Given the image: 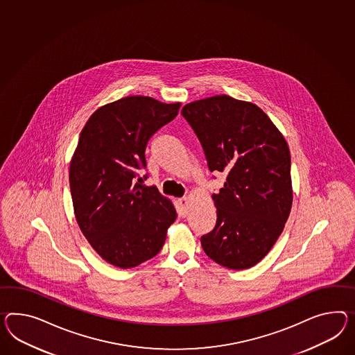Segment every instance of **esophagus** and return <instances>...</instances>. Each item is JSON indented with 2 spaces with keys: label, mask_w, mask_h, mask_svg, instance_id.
Here are the masks:
<instances>
[{
  "label": "esophagus",
  "mask_w": 355,
  "mask_h": 355,
  "mask_svg": "<svg viewBox=\"0 0 355 355\" xmlns=\"http://www.w3.org/2000/svg\"><path fill=\"white\" fill-rule=\"evenodd\" d=\"M178 206H179V214L182 216H185L188 214V198L178 200Z\"/></svg>",
  "instance_id": "34e87169"
}]
</instances>
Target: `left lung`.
Masks as SVG:
<instances>
[{
  "mask_svg": "<svg viewBox=\"0 0 355 355\" xmlns=\"http://www.w3.org/2000/svg\"><path fill=\"white\" fill-rule=\"evenodd\" d=\"M182 114L200 139L209 171L227 173L212 194L216 225L200 238L215 263L243 270L272 250L291 212L290 148L254 103L215 95L184 105Z\"/></svg>",
  "mask_w": 355,
  "mask_h": 355,
  "instance_id": "1",
  "label": "left lung"
}]
</instances>
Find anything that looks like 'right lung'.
<instances>
[{
  "mask_svg": "<svg viewBox=\"0 0 355 355\" xmlns=\"http://www.w3.org/2000/svg\"><path fill=\"white\" fill-rule=\"evenodd\" d=\"M182 103L132 95L95 110L69 164L73 209L96 254L121 269L155 257L176 220L173 202L144 187L148 140L173 121Z\"/></svg>",
  "mask_w": 355,
  "mask_h": 355,
  "instance_id": "1",
  "label": "right lung"
}]
</instances>
